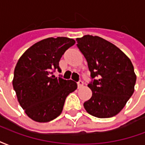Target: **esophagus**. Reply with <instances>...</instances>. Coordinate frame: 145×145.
Returning <instances> with one entry per match:
<instances>
[{"label": "esophagus", "instance_id": "esophagus-1", "mask_svg": "<svg viewBox=\"0 0 145 145\" xmlns=\"http://www.w3.org/2000/svg\"><path fill=\"white\" fill-rule=\"evenodd\" d=\"M82 86H83V82H82V81H79V82H78V88H81Z\"/></svg>", "mask_w": 145, "mask_h": 145}]
</instances>
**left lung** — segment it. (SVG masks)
I'll use <instances>...</instances> for the list:
<instances>
[{"mask_svg":"<svg viewBox=\"0 0 145 145\" xmlns=\"http://www.w3.org/2000/svg\"><path fill=\"white\" fill-rule=\"evenodd\" d=\"M78 47L88 62L92 91L84 103L85 110L98 118L114 116L123 109L134 91L137 76L126 54L99 36L85 35L76 39Z\"/></svg>","mask_w":145,"mask_h":145,"instance_id":"8db88e82","label":"left lung"}]
</instances>
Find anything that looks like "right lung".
<instances>
[{
    "mask_svg": "<svg viewBox=\"0 0 145 145\" xmlns=\"http://www.w3.org/2000/svg\"><path fill=\"white\" fill-rule=\"evenodd\" d=\"M75 41L67 37L45 39L36 42L18 60L12 81L18 103L33 120L46 123L60 115L67 96L77 89L71 80L56 78L59 61Z\"/></svg>",
    "mask_w": 145,
    "mask_h": 145,
    "instance_id": "add662e5",
    "label": "right lung"
}]
</instances>
